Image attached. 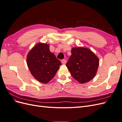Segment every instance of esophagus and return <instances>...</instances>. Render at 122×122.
<instances>
[{"label": "esophagus", "instance_id": "34e87169", "mask_svg": "<svg viewBox=\"0 0 122 122\" xmlns=\"http://www.w3.org/2000/svg\"><path fill=\"white\" fill-rule=\"evenodd\" d=\"M61 62L62 64H66V62L67 61H66V60H61Z\"/></svg>", "mask_w": 122, "mask_h": 122}]
</instances>
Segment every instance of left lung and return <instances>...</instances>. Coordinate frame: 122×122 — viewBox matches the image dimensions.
I'll return each instance as SVG.
<instances>
[{"instance_id": "8db88e82", "label": "left lung", "mask_w": 122, "mask_h": 122, "mask_svg": "<svg viewBox=\"0 0 122 122\" xmlns=\"http://www.w3.org/2000/svg\"><path fill=\"white\" fill-rule=\"evenodd\" d=\"M71 54L66 64L71 74L80 83L90 81L98 71V57L90 49L82 47L72 48Z\"/></svg>"}]
</instances>
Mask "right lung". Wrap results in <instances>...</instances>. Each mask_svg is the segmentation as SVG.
<instances>
[{
    "instance_id": "add662e5",
    "label": "right lung",
    "mask_w": 122,
    "mask_h": 122,
    "mask_svg": "<svg viewBox=\"0 0 122 122\" xmlns=\"http://www.w3.org/2000/svg\"><path fill=\"white\" fill-rule=\"evenodd\" d=\"M27 65L31 75L38 81L47 83L54 77L61 65L50 52L48 44L39 43L29 51Z\"/></svg>"
}]
</instances>
